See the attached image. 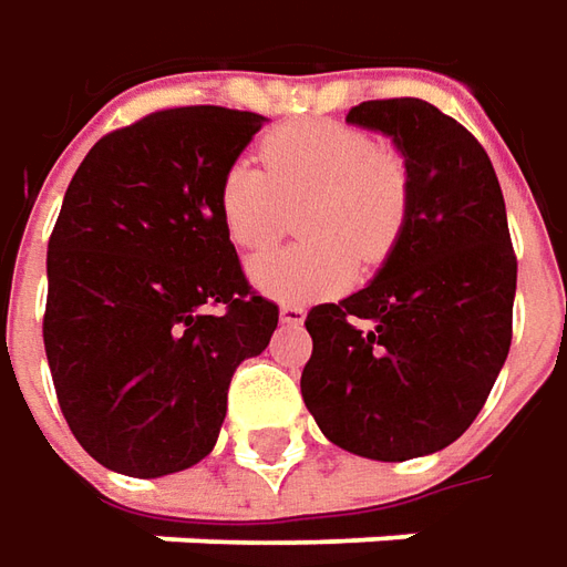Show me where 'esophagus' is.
Here are the masks:
<instances>
[{
	"instance_id": "1",
	"label": "esophagus",
	"mask_w": 567,
	"mask_h": 567,
	"mask_svg": "<svg viewBox=\"0 0 567 567\" xmlns=\"http://www.w3.org/2000/svg\"><path fill=\"white\" fill-rule=\"evenodd\" d=\"M303 317H307V310L298 307V303H282V307H279V320H282L285 326H301Z\"/></svg>"
}]
</instances>
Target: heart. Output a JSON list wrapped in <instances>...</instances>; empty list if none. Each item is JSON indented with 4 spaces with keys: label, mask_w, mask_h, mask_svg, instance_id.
<instances>
[{
    "label": "heart",
    "mask_w": 567,
    "mask_h": 567,
    "mask_svg": "<svg viewBox=\"0 0 567 567\" xmlns=\"http://www.w3.org/2000/svg\"><path fill=\"white\" fill-rule=\"evenodd\" d=\"M264 168L235 163L219 182L225 235L241 250H266L282 238L288 206H298L301 245L250 264V282L285 303L339 295L354 279L358 254L380 264L399 241L411 175L399 150L344 122H295L260 144Z\"/></svg>",
    "instance_id": "obj_1"
}]
</instances>
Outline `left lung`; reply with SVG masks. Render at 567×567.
<instances>
[{
	"mask_svg": "<svg viewBox=\"0 0 567 567\" xmlns=\"http://www.w3.org/2000/svg\"><path fill=\"white\" fill-rule=\"evenodd\" d=\"M344 122L395 144L411 204L377 276L307 313L301 395L344 452L423 458L474 423L508 358L517 260L505 200L477 137L426 100H370Z\"/></svg>",
	"mask_w": 567,
	"mask_h": 567,
	"instance_id": "1",
	"label": "left lung"
}]
</instances>
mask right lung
I'll return each instance as SVG.
<instances>
[{
    "mask_svg": "<svg viewBox=\"0 0 567 567\" xmlns=\"http://www.w3.org/2000/svg\"><path fill=\"white\" fill-rule=\"evenodd\" d=\"M266 122L223 106L153 112L96 141L65 190L43 344L74 440L115 474L204 461L231 373L276 332L279 307L250 291L216 204Z\"/></svg>",
    "mask_w": 567,
    "mask_h": 567,
    "instance_id": "1",
    "label": "right lung"
}]
</instances>
